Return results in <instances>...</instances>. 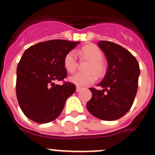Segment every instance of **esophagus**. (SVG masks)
I'll return each instance as SVG.
<instances>
[{
	"mask_svg": "<svg viewBox=\"0 0 155 155\" xmlns=\"http://www.w3.org/2000/svg\"><path fill=\"white\" fill-rule=\"evenodd\" d=\"M82 90V87H78V86H77L76 87V91L77 92H79V91H81Z\"/></svg>",
	"mask_w": 155,
	"mask_h": 155,
	"instance_id": "34e87169",
	"label": "esophagus"
}]
</instances>
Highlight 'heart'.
Here are the masks:
<instances>
[{
	"instance_id": "1",
	"label": "heart",
	"mask_w": 155,
	"mask_h": 155,
	"mask_svg": "<svg viewBox=\"0 0 155 155\" xmlns=\"http://www.w3.org/2000/svg\"><path fill=\"white\" fill-rule=\"evenodd\" d=\"M78 53L82 57L88 59L90 63L87 67V71H90L87 73H78L71 75L69 81L78 86H86L93 84L95 81V75L92 72L97 74H102L104 71L103 53L99 48L94 45L85 46L81 50H78ZM78 65L77 54L74 50L68 52L64 58V67L65 70L69 73H73L76 70Z\"/></svg>"
}]
</instances>
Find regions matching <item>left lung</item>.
Instances as JSON below:
<instances>
[{"instance_id":"8db88e82","label":"left lung","mask_w":155,"mask_h":155,"mask_svg":"<svg viewBox=\"0 0 155 155\" xmlns=\"http://www.w3.org/2000/svg\"><path fill=\"white\" fill-rule=\"evenodd\" d=\"M98 46L106 57L108 69L98 84L103 89L89 88L92 97L87 102V109L96 118L112 121L124 116L134 103L137 91L139 64L128 50L114 42L100 41Z\"/></svg>"}]
</instances>
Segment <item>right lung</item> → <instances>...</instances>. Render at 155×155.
I'll return each mask as SVG.
<instances>
[{"label": "right lung", "mask_w": 155, "mask_h": 155, "mask_svg": "<svg viewBox=\"0 0 155 155\" xmlns=\"http://www.w3.org/2000/svg\"><path fill=\"white\" fill-rule=\"evenodd\" d=\"M80 42L53 39L30 46L18 64L16 95L23 113L32 121L46 124L57 119L65 102L76 90L64 82L68 77L64 58Z\"/></svg>", "instance_id": "right-lung-1"}]
</instances>
